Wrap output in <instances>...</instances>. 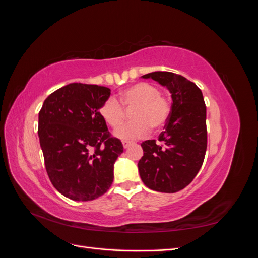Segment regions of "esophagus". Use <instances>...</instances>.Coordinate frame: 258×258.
<instances>
[{"label": "esophagus", "mask_w": 258, "mask_h": 258, "mask_svg": "<svg viewBox=\"0 0 258 258\" xmlns=\"http://www.w3.org/2000/svg\"><path fill=\"white\" fill-rule=\"evenodd\" d=\"M132 144L131 141H122V146L123 148H128Z\"/></svg>", "instance_id": "obj_1"}]
</instances>
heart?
Wrapping results in <instances>:
<instances>
[{"label": "heart", "instance_id": "b5f03b06", "mask_svg": "<svg viewBox=\"0 0 258 258\" xmlns=\"http://www.w3.org/2000/svg\"><path fill=\"white\" fill-rule=\"evenodd\" d=\"M133 108V120L115 131L120 139H135L147 135L153 128L160 130L170 118L172 104L169 98L162 96L157 86L140 82L129 86L119 92V101L115 98L107 99L100 106L99 115L106 124L116 129L125 116L123 110Z\"/></svg>", "mask_w": 258, "mask_h": 258}]
</instances>
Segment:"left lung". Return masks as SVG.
<instances>
[{"mask_svg":"<svg viewBox=\"0 0 258 258\" xmlns=\"http://www.w3.org/2000/svg\"><path fill=\"white\" fill-rule=\"evenodd\" d=\"M166 86L172 98V111L159 135L160 143L147 140L141 146L139 173L153 190L176 192L190 184L204 163L207 151V107L201 90L184 76L152 72L142 76Z\"/></svg>","mask_w":258,"mask_h":258,"instance_id":"left-lung-1","label":"left lung"}]
</instances>
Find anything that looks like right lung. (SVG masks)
Here are the masks:
<instances>
[{
    "label": "right lung",
    "mask_w": 258,
    "mask_h": 258,
    "mask_svg": "<svg viewBox=\"0 0 258 258\" xmlns=\"http://www.w3.org/2000/svg\"><path fill=\"white\" fill-rule=\"evenodd\" d=\"M110 95L103 86L72 83L46 98L38 113L46 171L54 188L72 200L97 199L113 183L123 147L99 115Z\"/></svg>",
    "instance_id": "add662e5"
}]
</instances>
